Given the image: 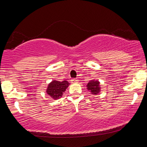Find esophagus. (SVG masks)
I'll list each match as a JSON object with an SVG mask.
<instances>
[{
    "label": "esophagus",
    "mask_w": 147,
    "mask_h": 147,
    "mask_svg": "<svg viewBox=\"0 0 147 147\" xmlns=\"http://www.w3.org/2000/svg\"><path fill=\"white\" fill-rule=\"evenodd\" d=\"M71 81V83L74 84V83H77V82H78V79L73 78V79H72Z\"/></svg>",
    "instance_id": "1"
}]
</instances>
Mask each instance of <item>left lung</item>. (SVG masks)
Masks as SVG:
<instances>
[{
  "mask_svg": "<svg viewBox=\"0 0 147 147\" xmlns=\"http://www.w3.org/2000/svg\"><path fill=\"white\" fill-rule=\"evenodd\" d=\"M87 89L92 94L96 95L101 91L100 82L98 80H91L86 85Z\"/></svg>",
  "mask_w": 147,
  "mask_h": 147,
  "instance_id": "8db88e82",
  "label": "left lung"
}]
</instances>
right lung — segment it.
<instances>
[{
    "mask_svg": "<svg viewBox=\"0 0 147 147\" xmlns=\"http://www.w3.org/2000/svg\"><path fill=\"white\" fill-rule=\"evenodd\" d=\"M69 84L67 80L62 82L58 80H53L47 86L46 93L54 100L61 98L66 89L68 88Z\"/></svg>",
    "mask_w": 147,
    "mask_h": 147,
    "instance_id": "1",
    "label": "right lung"
}]
</instances>
